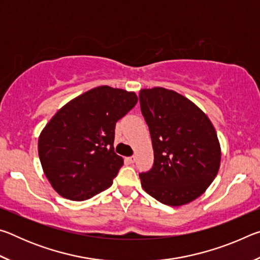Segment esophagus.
<instances>
[{
    "instance_id": "1",
    "label": "esophagus",
    "mask_w": 260,
    "mask_h": 260,
    "mask_svg": "<svg viewBox=\"0 0 260 260\" xmlns=\"http://www.w3.org/2000/svg\"><path fill=\"white\" fill-rule=\"evenodd\" d=\"M127 161L129 162V164H133V162L135 161V157L134 156H132V157H128L127 158Z\"/></svg>"
}]
</instances>
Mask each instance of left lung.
<instances>
[{
    "instance_id": "1",
    "label": "left lung",
    "mask_w": 260,
    "mask_h": 260,
    "mask_svg": "<svg viewBox=\"0 0 260 260\" xmlns=\"http://www.w3.org/2000/svg\"><path fill=\"white\" fill-rule=\"evenodd\" d=\"M141 111L150 131L153 165L141 173L142 188L170 206L190 203L217 177L221 148L209 117L177 91L140 90Z\"/></svg>"
}]
</instances>
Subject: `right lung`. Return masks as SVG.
Returning a JSON list of instances; mask_svg holds the SVG:
<instances>
[{"instance_id": "obj_1", "label": "right lung", "mask_w": 260, "mask_h": 260, "mask_svg": "<svg viewBox=\"0 0 260 260\" xmlns=\"http://www.w3.org/2000/svg\"><path fill=\"white\" fill-rule=\"evenodd\" d=\"M138 103L134 91L100 86L61 107L39 136L41 166L51 187L71 201L108 189L124 165L114 152V128Z\"/></svg>"}]
</instances>
